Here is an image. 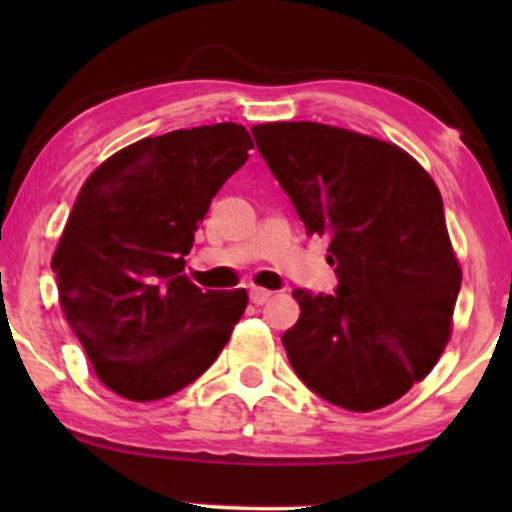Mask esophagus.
Segmentation results:
<instances>
[{
  "label": "esophagus",
  "mask_w": 512,
  "mask_h": 512,
  "mask_svg": "<svg viewBox=\"0 0 512 512\" xmlns=\"http://www.w3.org/2000/svg\"><path fill=\"white\" fill-rule=\"evenodd\" d=\"M274 293L272 291H267V289H260V286H255V289H250V301L255 303V305H264L269 301V298H272Z\"/></svg>",
  "instance_id": "obj_1"
}]
</instances>
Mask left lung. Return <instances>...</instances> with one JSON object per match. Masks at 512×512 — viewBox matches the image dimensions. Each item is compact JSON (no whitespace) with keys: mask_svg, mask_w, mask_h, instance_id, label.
I'll return each instance as SVG.
<instances>
[{"mask_svg":"<svg viewBox=\"0 0 512 512\" xmlns=\"http://www.w3.org/2000/svg\"><path fill=\"white\" fill-rule=\"evenodd\" d=\"M308 236H327L337 293L296 289L284 342L315 395L375 411L407 395L443 354L462 269L431 175L397 144L320 122L252 127Z\"/></svg>","mask_w":512,"mask_h":512,"instance_id":"1","label":"left lung"}]
</instances>
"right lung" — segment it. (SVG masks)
<instances>
[{"instance_id":"obj_1","label":"right lung","mask_w":512,"mask_h":512,"mask_svg":"<svg viewBox=\"0 0 512 512\" xmlns=\"http://www.w3.org/2000/svg\"><path fill=\"white\" fill-rule=\"evenodd\" d=\"M250 149L236 122L175 129L125 146L81 185L52 272L64 320L115 395H173L231 339L248 291L204 293L182 272L211 199Z\"/></svg>"}]
</instances>
